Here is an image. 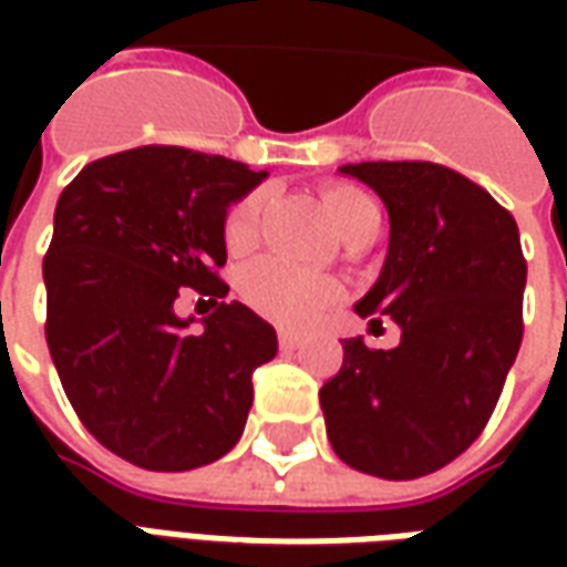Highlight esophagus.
Returning <instances> with one entry per match:
<instances>
[{
    "instance_id": "34e87169",
    "label": "esophagus",
    "mask_w": 567,
    "mask_h": 567,
    "mask_svg": "<svg viewBox=\"0 0 567 567\" xmlns=\"http://www.w3.org/2000/svg\"><path fill=\"white\" fill-rule=\"evenodd\" d=\"M303 343V337L295 331H279V346H282L285 352H291V349H297V346Z\"/></svg>"
}]
</instances>
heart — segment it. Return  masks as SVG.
I'll return each instance as SVG.
<instances>
[{
    "instance_id": "b5f03b06",
    "label": "heart",
    "mask_w": 567,
    "mask_h": 567,
    "mask_svg": "<svg viewBox=\"0 0 567 567\" xmlns=\"http://www.w3.org/2000/svg\"><path fill=\"white\" fill-rule=\"evenodd\" d=\"M321 209L328 215L333 230L343 239L364 230L370 224L380 227V206L361 187H321ZM260 218H264V197L260 194H248L246 199H239L234 209L227 212V221H224L227 248L230 251H246L248 246H255ZM239 291L246 297L248 307L258 309L260 316L279 321V324H295V328L312 324L324 309L333 307L343 295L340 285L328 279V276L295 270V267H288V264L276 258L251 264L243 272Z\"/></svg>"
}]
</instances>
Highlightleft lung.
Listing matches in <instances>:
<instances>
[{
  "label": "left lung",
  "instance_id": "left-lung-1",
  "mask_svg": "<svg viewBox=\"0 0 567 567\" xmlns=\"http://www.w3.org/2000/svg\"><path fill=\"white\" fill-rule=\"evenodd\" d=\"M389 209V251L361 319L401 328L394 349L343 343L319 401L333 452L382 480L458 458L486 427L523 343L519 227L488 190L425 161L346 163Z\"/></svg>",
  "mask_w": 567,
  "mask_h": 567
}]
</instances>
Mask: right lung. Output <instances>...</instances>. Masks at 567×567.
Wrapping results in <instances>:
<instances>
[{"label":"right lung","mask_w":567,"mask_h":567,"mask_svg":"<svg viewBox=\"0 0 567 567\" xmlns=\"http://www.w3.org/2000/svg\"><path fill=\"white\" fill-rule=\"evenodd\" d=\"M267 178L221 154L145 145L87 163L56 199L44 255L48 349L69 404L105 450L190 471L243 437L272 324L218 303L190 331L182 288L224 297L227 209Z\"/></svg>","instance_id":"add662e5"}]
</instances>
